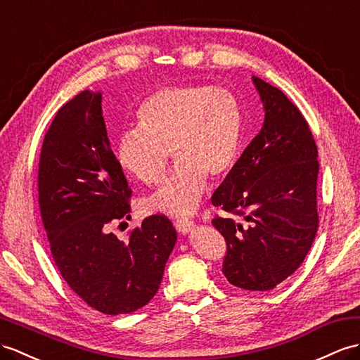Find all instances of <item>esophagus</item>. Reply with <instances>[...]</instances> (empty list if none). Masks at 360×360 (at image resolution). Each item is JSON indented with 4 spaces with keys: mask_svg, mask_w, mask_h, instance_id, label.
Returning a JSON list of instances; mask_svg holds the SVG:
<instances>
[{
    "mask_svg": "<svg viewBox=\"0 0 360 360\" xmlns=\"http://www.w3.org/2000/svg\"><path fill=\"white\" fill-rule=\"evenodd\" d=\"M192 227H194V221L188 220V218H180V220L175 221V229L181 235L189 233L192 231Z\"/></svg>",
    "mask_w": 360,
    "mask_h": 360,
    "instance_id": "1",
    "label": "esophagus"
}]
</instances>
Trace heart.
Here are the masks:
<instances>
[{
	"label": "heart",
	"instance_id": "heart-1",
	"mask_svg": "<svg viewBox=\"0 0 360 360\" xmlns=\"http://www.w3.org/2000/svg\"><path fill=\"white\" fill-rule=\"evenodd\" d=\"M136 119L137 127L116 140L119 168L146 186L159 185L166 171V150H171L177 166L146 205L169 215L192 214L209 177H224L238 159L243 139L238 99L221 86H166L143 99Z\"/></svg>",
	"mask_w": 360,
	"mask_h": 360
}]
</instances>
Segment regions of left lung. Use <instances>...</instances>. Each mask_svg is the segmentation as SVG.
Returning <instances> with one entry per match:
<instances>
[{"mask_svg": "<svg viewBox=\"0 0 360 360\" xmlns=\"http://www.w3.org/2000/svg\"><path fill=\"white\" fill-rule=\"evenodd\" d=\"M264 124L217 188L212 205L241 217L214 218L227 244L223 275L252 292L275 288L302 264L316 236L318 148L301 111L252 76Z\"/></svg>", "mask_w": 360, "mask_h": 360, "instance_id": "1", "label": "left lung"}]
</instances>
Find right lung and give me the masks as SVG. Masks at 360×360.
Segmentation results:
<instances>
[{
	"mask_svg": "<svg viewBox=\"0 0 360 360\" xmlns=\"http://www.w3.org/2000/svg\"><path fill=\"white\" fill-rule=\"evenodd\" d=\"M38 191L51 255L76 295L112 316L153 300L177 232L160 215L127 240L110 232L131 218V189L110 146L101 91L79 93L58 111L44 137Z\"/></svg>",
	"mask_w": 360,
	"mask_h": 360,
	"instance_id": "right-lung-1",
	"label": "right lung"
}]
</instances>
